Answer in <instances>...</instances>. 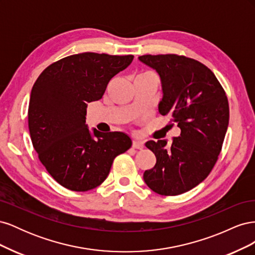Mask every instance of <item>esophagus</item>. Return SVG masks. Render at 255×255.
I'll list each match as a JSON object with an SVG mask.
<instances>
[{
	"label": "esophagus",
	"instance_id": "esophagus-1",
	"mask_svg": "<svg viewBox=\"0 0 255 255\" xmlns=\"http://www.w3.org/2000/svg\"><path fill=\"white\" fill-rule=\"evenodd\" d=\"M144 146L143 141L140 140H133V148L134 149H142Z\"/></svg>",
	"mask_w": 255,
	"mask_h": 255
}]
</instances>
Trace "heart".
Masks as SVG:
<instances>
[{
    "label": "heart",
    "mask_w": 255,
    "mask_h": 255,
    "mask_svg": "<svg viewBox=\"0 0 255 255\" xmlns=\"http://www.w3.org/2000/svg\"><path fill=\"white\" fill-rule=\"evenodd\" d=\"M144 74H150V73H143V74H140V75H144Z\"/></svg>",
    "instance_id": "heart-1"
}]
</instances>
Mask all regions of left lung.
<instances>
[{"label": "left lung", "instance_id": "obj_1", "mask_svg": "<svg viewBox=\"0 0 255 255\" xmlns=\"http://www.w3.org/2000/svg\"><path fill=\"white\" fill-rule=\"evenodd\" d=\"M158 73L163 99L158 112L170 115L181 135L150 140L156 164L143 180L156 194L177 196L199 185L214 168L229 126V102L219 81L200 61L176 54L138 57Z\"/></svg>", "mask_w": 255, "mask_h": 255}]
</instances>
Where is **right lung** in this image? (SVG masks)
<instances>
[{
	"mask_svg": "<svg viewBox=\"0 0 255 255\" xmlns=\"http://www.w3.org/2000/svg\"><path fill=\"white\" fill-rule=\"evenodd\" d=\"M133 55L80 53L61 58L38 76L30 92L28 128L41 164L61 186L87 191L101 185L113 161L132 140L121 132L102 133L86 125L87 104L132 63Z\"/></svg>",
	"mask_w": 255,
	"mask_h": 255,
	"instance_id": "right-lung-1",
	"label": "right lung"
}]
</instances>
